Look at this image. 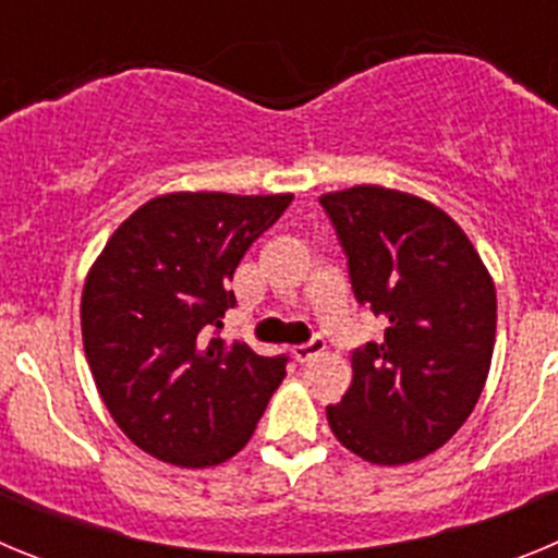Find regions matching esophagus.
I'll return each mask as SVG.
<instances>
[{
    "label": "esophagus",
    "mask_w": 558,
    "mask_h": 558,
    "mask_svg": "<svg viewBox=\"0 0 558 558\" xmlns=\"http://www.w3.org/2000/svg\"><path fill=\"white\" fill-rule=\"evenodd\" d=\"M324 340L322 338H313L310 340V343H302V347H293L290 349V354H293L295 360H299V363H307V360H313L315 354H322L324 352Z\"/></svg>",
    "instance_id": "34e87169"
}]
</instances>
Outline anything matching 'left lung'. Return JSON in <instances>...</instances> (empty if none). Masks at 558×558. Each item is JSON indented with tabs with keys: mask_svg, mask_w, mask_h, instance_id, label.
<instances>
[{
	"mask_svg": "<svg viewBox=\"0 0 558 558\" xmlns=\"http://www.w3.org/2000/svg\"><path fill=\"white\" fill-rule=\"evenodd\" d=\"M322 206L347 251L354 299L386 338L352 354V386L327 408L340 445L399 466L445 447L470 418L492 366L497 293L481 254L436 204L360 184Z\"/></svg>",
	"mask_w": 558,
	"mask_h": 558,
	"instance_id": "1",
	"label": "left lung"
}]
</instances>
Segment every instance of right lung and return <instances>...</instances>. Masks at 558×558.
Returning a JSON list of instances; mask_svg holds the SVG:
<instances>
[{"label": "right lung", "instance_id": "right-lung-1", "mask_svg": "<svg viewBox=\"0 0 558 558\" xmlns=\"http://www.w3.org/2000/svg\"><path fill=\"white\" fill-rule=\"evenodd\" d=\"M293 195L170 192L111 234L83 284L88 368L108 413L147 456L184 470L248 445L288 357L215 338L231 276Z\"/></svg>", "mask_w": 558, "mask_h": 558}]
</instances>
